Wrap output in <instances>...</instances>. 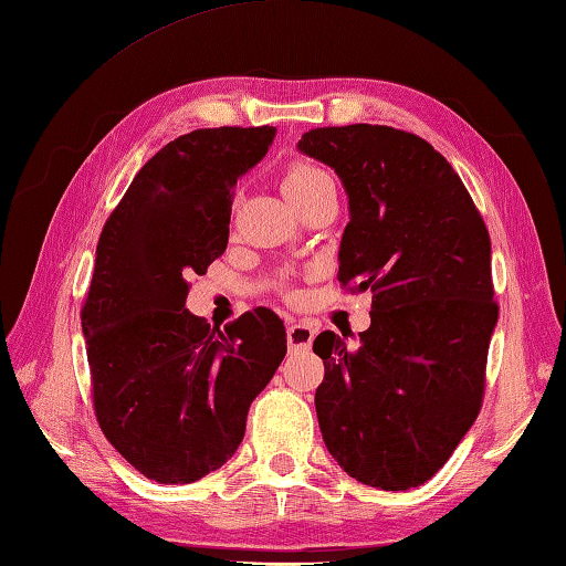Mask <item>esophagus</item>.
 <instances>
[{"instance_id": "34e87169", "label": "esophagus", "mask_w": 566, "mask_h": 566, "mask_svg": "<svg viewBox=\"0 0 566 566\" xmlns=\"http://www.w3.org/2000/svg\"><path fill=\"white\" fill-rule=\"evenodd\" d=\"M314 326H308V323H292L290 328H286V343H290V350H308L311 343H314Z\"/></svg>"}]
</instances>
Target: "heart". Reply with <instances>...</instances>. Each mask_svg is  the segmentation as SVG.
<instances>
[{
  "label": "heart",
  "instance_id": "b5f03b06",
  "mask_svg": "<svg viewBox=\"0 0 566 566\" xmlns=\"http://www.w3.org/2000/svg\"><path fill=\"white\" fill-rule=\"evenodd\" d=\"M328 182H331V175L323 170V167L308 160H294L286 165V170L282 175V191L294 207L298 199H304L306 195H311V191Z\"/></svg>",
  "mask_w": 566,
  "mask_h": 566
}]
</instances>
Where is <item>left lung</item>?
<instances>
[{
    "label": "left lung",
    "mask_w": 566,
    "mask_h": 566,
    "mask_svg": "<svg viewBox=\"0 0 566 566\" xmlns=\"http://www.w3.org/2000/svg\"><path fill=\"white\" fill-rule=\"evenodd\" d=\"M296 148L340 177L350 223L338 280L375 294L357 347L333 331L314 340L323 442L367 486L426 484L482 408L499 321L489 231L460 175L413 134L328 126Z\"/></svg>",
    "instance_id": "8db88e82"
}]
</instances>
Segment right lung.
<instances>
[{"instance_id":"right-lung-1","label":"right lung","mask_w":566,"mask_h":566,"mask_svg":"<svg viewBox=\"0 0 566 566\" xmlns=\"http://www.w3.org/2000/svg\"><path fill=\"white\" fill-rule=\"evenodd\" d=\"M276 128H199L140 167L104 223L82 333L94 411L140 474L191 484L231 460L250 403L286 355V331L258 306L226 331L189 314L187 280L223 255L238 179Z\"/></svg>"}]
</instances>
